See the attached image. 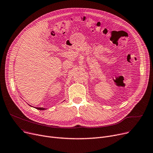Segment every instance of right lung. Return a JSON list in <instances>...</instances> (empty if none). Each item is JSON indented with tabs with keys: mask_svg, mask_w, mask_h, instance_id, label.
<instances>
[{
	"mask_svg": "<svg viewBox=\"0 0 153 153\" xmlns=\"http://www.w3.org/2000/svg\"><path fill=\"white\" fill-rule=\"evenodd\" d=\"M36 109L40 110H45V108H42V107H36Z\"/></svg>",
	"mask_w": 153,
	"mask_h": 153,
	"instance_id": "obj_1",
	"label": "right lung"
}]
</instances>
